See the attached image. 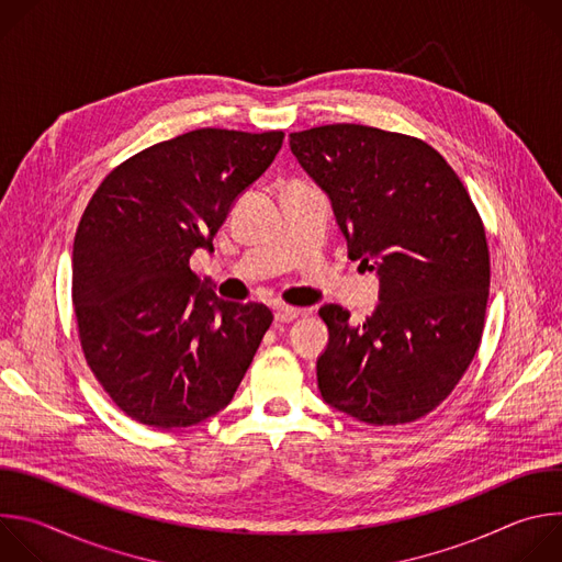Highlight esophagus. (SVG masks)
<instances>
[{"instance_id": "34e87169", "label": "esophagus", "mask_w": 562, "mask_h": 562, "mask_svg": "<svg viewBox=\"0 0 562 562\" xmlns=\"http://www.w3.org/2000/svg\"><path fill=\"white\" fill-rule=\"evenodd\" d=\"M297 315H300V308L289 306V304H280V306L276 308V323L289 325V323H293V319H295Z\"/></svg>"}]
</instances>
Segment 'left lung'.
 <instances>
[{"instance_id": "1", "label": "left lung", "mask_w": 562, "mask_h": 562, "mask_svg": "<svg viewBox=\"0 0 562 562\" xmlns=\"http://www.w3.org/2000/svg\"><path fill=\"white\" fill-rule=\"evenodd\" d=\"M302 169L323 187L349 256L380 276L362 325L325 304L317 386L338 412L395 427L431 414L469 369L485 329L490 247L464 184L427 142L362 124L291 133Z\"/></svg>"}]
</instances>
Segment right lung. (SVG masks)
<instances>
[{
	"instance_id": "obj_1",
	"label": "right lung",
	"mask_w": 562,
	"mask_h": 562,
	"mask_svg": "<svg viewBox=\"0 0 562 562\" xmlns=\"http://www.w3.org/2000/svg\"><path fill=\"white\" fill-rule=\"evenodd\" d=\"M282 131L198 128L153 144L98 187L72 243V306L89 369L135 423L191 427L224 409L273 315L224 302L191 271Z\"/></svg>"
}]
</instances>
